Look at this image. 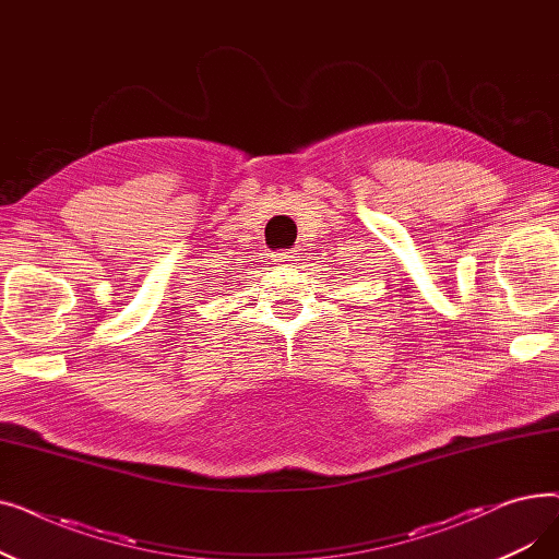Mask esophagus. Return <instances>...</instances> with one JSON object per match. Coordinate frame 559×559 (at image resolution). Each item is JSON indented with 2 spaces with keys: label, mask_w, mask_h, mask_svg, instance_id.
I'll list each match as a JSON object with an SVG mask.
<instances>
[{
  "label": "esophagus",
  "mask_w": 559,
  "mask_h": 559,
  "mask_svg": "<svg viewBox=\"0 0 559 559\" xmlns=\"http://www.w3.org/2000/svg\"><path fill=\"white\" fill-rule=\"evenodd\" d=\"M297 253H292V251H281V253H276V262H283V264H287V267H295L297 264Z\"/></svg>",
  "instance_id": "obj_1"
}]
</instances>
